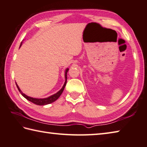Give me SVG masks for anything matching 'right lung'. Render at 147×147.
<instances>
[{
    "label": "right lung",
    "instance_id": "add662e5",
    "mask_svg": "<svg viewBox=\"0 0 147 147\" xmlns=\"http://www.w3.org/2000/svg\"><path fill=\"white\" fill-rule=\"evenodd\" d=\"M22 45V43L20 44V46ZM69 71V69H67L66 71H65V82L64 83V85H63V87L59 91L57 92L56 94H53L52 96H51L46 98H43V99H38V98H31V97H29L27 95H26L25 94H24V93L21 91V90L20 89V88L18 87V85L16 84L17 85V87L18 88V90H19V92L21 93V94H22L24 97L25 98H26L28 100H29V101H31V102L33 103L34 104H36V105H47V104H49V103H51L53 102H54L55 101L57 100L58 98L60 97V96L62 94V93L63 91V89H64L65 86L66 85V83H67V72Z\"/></svg>",
    "mask_w": 147,
    "mask_h": 147
}]
</instances>
